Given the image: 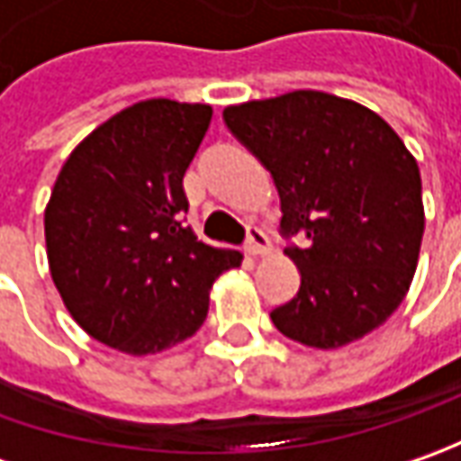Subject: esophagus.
Instances as JSON below:
<instances>
[{
  "instance_id": "34e87169",
  "label": "esophagus",
  "mask_w": 461,
  "mask_h": 461,
  "mask_svg": "<svg viewBox=\"0 0 461 461\" xmlns=\"http://www.w3.org/2000/svg\"><path fill=\"white\" fill-rule=\"evenodd\" d=\"M246 251L251 257H258V254H267L269 251V239H267V233L261 228H257V225H249L246 228Z\"/></svg>"
}]
</instances>
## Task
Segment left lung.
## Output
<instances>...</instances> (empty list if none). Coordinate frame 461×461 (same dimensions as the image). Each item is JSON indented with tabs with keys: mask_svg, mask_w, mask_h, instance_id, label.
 <instances>
[{
	"mask_svg": "<svg viewBox=\"0 0 461 461\" xmlns=\"http://www.w3.org/2000/svg\"><path fill=\"white\" fill-rule=\"evenodd\" d=\"M228 131L269 168L285 254L300 290L272 310L287 339L339 348L382 326L402 303L423 239L416 158L359 102L300 89L222 110Z\"/></svg>",
	"mask_w": 461,
	"mask_h": 461,
	"instance_id": "8db88e82",
	"label": "left lung"
}]
</instances>
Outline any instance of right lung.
I'll return each instance as SVG.
<instances>
[{
  "instance_id": "1",
  "label": "right lung",
  "mask_w": 461,
  "mask_h": 461,
  "mask_svg": "<svg viewBox=\"0 0 461 461\" xmlns=\"http://www.w3.org/2000/svg\"><path fill=\"white\" fill-rule=\"evenodd\" d=\"M210 104L146 99L102 122L66 158L45 207L56 290L92 339L143 357L203 326L212 282L239 251L185 225L186 167Z\"/></svg>"
}]
</instances>
